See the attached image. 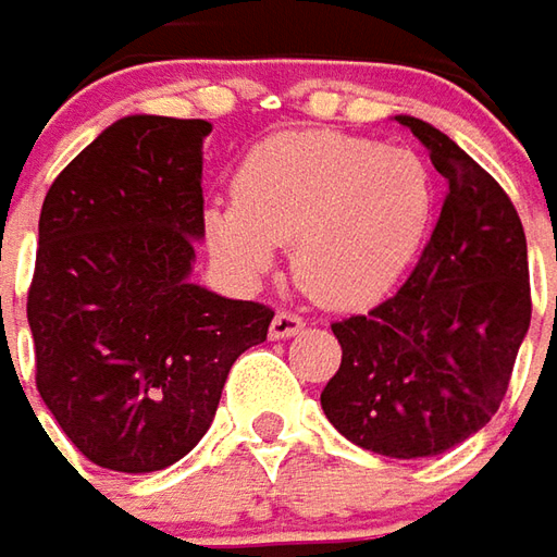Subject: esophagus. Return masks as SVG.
Wrapping results in <instances>:
<instances>
[{
    "mask_svg": "<svg viewBox=\"0 0 557 557\" xmlns=\"http://www.w3.org/2000/svg\"><path fill=\"white\" fill-rule=\"evenodd\" d=\"M297 331H304V319H300L297 312H275V319H272V324H270L272 339L294 337Z\"/></svg>",
    "mask_w": 557,
    "mask_h": 557,
    "instance_id": "obj_1",
    "label": "esophagus"
}]
</instances>
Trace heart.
Returning a JSON list of instances; mask_svg holds the SVG:
<instances>
[{"mask_svg":"<svg viewBox=\"0 0 557 557\" xmlns=\"http://www.w3.org/2000/svg\"><path fill=\"white\" fill-rule=\"evenodd\" d=\"M435 218V177L413 149L346 131H285L245 152L233 199L205 211V242L257 282L290 242V270L315 304H376L420 253Z\"/></svg>","mask_w":557,"mask_h":557,"instance_id":"1","label":"heart"}]
</instances>
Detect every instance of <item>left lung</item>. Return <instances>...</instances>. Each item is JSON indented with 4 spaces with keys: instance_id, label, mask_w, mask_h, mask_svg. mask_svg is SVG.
Returning <instances> with one entry per match:
<instances>
[{
    "instance_id": "obj_1",
    "label": "left lung",
    "mask_w": 557,
    "mask_h": 557,
    "mask_svg": "<svg viewBox=\"0 0 557 557\" xmlns=\"http://www.w3.org/2000/svg\"><path fill=\"white\" fill-rule=\"evenodd\" d=\"M398 122L423 140L447 196L398 294L331 324L343 358L322 408L358 447L417 460L466 442L503 405L531 327V270L506 189L429 122Z\"/></svg>"
}]
</instances>
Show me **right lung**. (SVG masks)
I'll use <instances>...</instances> for the list:
<instances>
[{
	"instance_id": "1",
	"label": "right lung",
	"mask_w": 557,
	"mask_h": 557,
	"mask_svg": "<svg viewBox=\"0 0 557 557\" xmlns=\"http://www.w3.org/2000/svg\"><path fill=\"white\" fill-rule=\"evenodd\" d=\"M208 131L205 119H119L42 201L26 294L36 389L63 435L113 472L186 457L233 361L267 339L275 315L189 282Z\"/></svg>"
}]
</instances>
